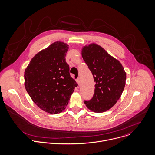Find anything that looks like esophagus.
Listing matches in <instances>:
<instances>
[{"label": "esophagus", "mask_w": 155, "mask_h": 155, "mask_svg": "<svg viewBox=\"0 0 155 155\" xmlns=\"http://www.w3.org/2000/svg\"><path fill=\"white\" fill-rule=\"evenodd\" d=\"M76 82L78 84H80V78H78L76 80Z\"/></svg>", "instance_id": "obj_1"}]
</instances>
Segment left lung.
Segmentation results:
<instances>
[{
	"instance_id": "8db88e82",
	"label": "left lung",
	"mask_w": 155,
	"mask_h": 155,
	"mask_svg": "<svg viewBox=\"0 0 155 155\" xmlns=\"http://www.w3.org/2000/svg\"><path fill=\"white\" fill-rule=\"evenodd\" d=\"M81 55L96 83L93 98L84 104L94 113L108 111L116 104L124 91L126 78L124 68L118 60L94 43L84 46Z\"/></svg>"
}]
</instances>
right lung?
I'll return each instance as SVG.
<instances>
[{"instance_id":"add662e5","label":"right lung","mask_w":155,"mask_h":155,"mask_svg":"<svg viewBox=\"0 0 155 155\" xmlns=\"http://www.w3.org/2000/svg\"><path fill=\"white\" fill-rule=\"evenodd\" d=\"M68 48L63 42H54L35 54L25 69L26 91L35 104L48 113L64 111L78 86L65 61Z\"/></svg>"}]
</instances>
